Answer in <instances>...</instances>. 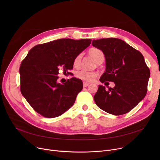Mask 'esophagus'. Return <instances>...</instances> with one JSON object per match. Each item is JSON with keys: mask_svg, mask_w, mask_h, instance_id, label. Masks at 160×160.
Returning a JSON list of instances; mask_svg holds the SVG:
<instances>
[{"mask_svg": "<svg viewBox=\"0 0 160 160\" xmlns=\"http://www.w3.org/2000/svg\"><path fill=\"white\" fill-rule=\"evenodd\" d=\"M89 85V83H88V82H83V87H87V86H88Z\"/></svg>", "mask_w": 160, "mask_h": 160, "instance_id": "34e87169", "label": "esophagus"}]
</instances>
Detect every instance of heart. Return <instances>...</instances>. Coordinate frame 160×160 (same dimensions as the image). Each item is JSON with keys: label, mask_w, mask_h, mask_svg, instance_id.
Masks as SVG:
<instances>
[{"label": "heart", "mask_w": 160, "mask_h": 160, "mask_svg": "<svg viewBox=\"0 0 160 160\" xmlns=\"http://www.w3.org/2000/svg\"><path fill=\"white\" fill-rule=\"evenodd\" d=\"M89 55L91 56V58L93 60L97 62L99 61L100 59L104 58V54L102 52V50H100L98 48H92L89 50ZM82 58V54H78L77 57L75 58L74 60V66L76 67H78L80 65V62ZM77 77L82 80H83L85 82H91L93 81L97 76V73L94 71H88L86 70H81L79 71L76 74Z\"/></svg>", "instance_id": "1"}]
</instances>
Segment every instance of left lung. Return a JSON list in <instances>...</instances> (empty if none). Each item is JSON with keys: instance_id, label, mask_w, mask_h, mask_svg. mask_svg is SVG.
Here are the masks:
<instances>
[{"instance_id": "obj_1", "label": "left lung", "mask_w": 160, "mask_h": 160, "mask_svg": "<svg viewBox=\"0 0 160 160\" xmlns=\"http://www.w3.org/2000/svg\"><path fill=\"white\" fill-rule=\"evenodd\" d=\"M105 56L106 71L102 83L113 82L114 88L99 85L94 96L97 106L114 115L127 113L147 94L150 70L142 54L118 38H103L92 41Z\"/></svg>"}]
</instances>
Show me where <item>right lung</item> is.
Here are the masks:
<instances>
[{
  "label": "right lung",
  "instance_id": "right-lung-1",
  "mask_svg": "<svg viewBox=\"0 0 160 160\" xmlns=\"http://www.w3.org/2000/svg\"><path fill=\"white\" fill-rule=\"evenodd\" d=\"M91 41V39H60L30 50L19 69L21 92L36 112L53 118L72 106L83 88L82 81L72 77L65 83H59V69L68 73L75 58Z\"/></svg>",
  "mask_w": 160,
  "mask_h": 160
}]
</instances>
